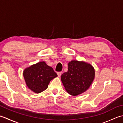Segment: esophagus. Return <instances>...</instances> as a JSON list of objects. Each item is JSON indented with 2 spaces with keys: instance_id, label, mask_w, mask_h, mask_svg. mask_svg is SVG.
<instances>
[{
  "instance_id": "obj_1",
  "label": "esophagus",
  "mask_w": 123,
  "mask_h": 123,
  "mask_svg": "<svg viewBox=\"0 0 123 123\" xmlns=\"http://www.w3.org/2000/svg\"><path fill=\"white\" fill-rule=\"evenodd\" d=\"M57 75H58V77H61V75L62 72H57Z\"/></svg>"
}]
</instances>
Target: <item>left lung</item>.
<instances>
[{
	"mask_svg": "<svg viewBox=\"0 0 123 123\" xmlns=\"http://www.w3.org/2000/svg\"><path fill=\"white\" fill-rule=\"evenodd\" d=\"M94 78L95 70L91 65L73 60L68 63V70L61 75V79L67 92L75 96L87 90Z\"/></svg>",
	"mask_w": 123,
	"mask_h": 123,
	"instance_id": "left-lung-1",
	"label": "left lung"
}]
</instances>
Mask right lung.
<instances>
[{
  "mask_svg": "<svg viewBox=\"0 0 123 123\" xmlns=\"http://www.w3.org/2000/svg\"><path fill=\"white\" fill-rule=\"evenodd\" d=\"M23 75L28 88L36 93L46 89L49 82L57 76L53 68L44 61L25 69Z\"/></svg>",
  "mask_w": 123,
  "mask_h": 123,
  "instance_id": "add662e5",
  "label": "right lung"
}]
</instances>
